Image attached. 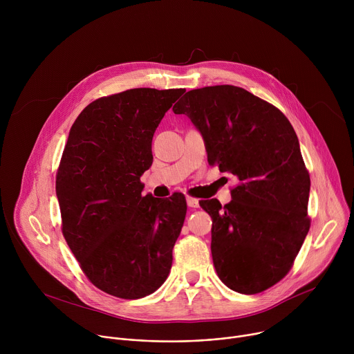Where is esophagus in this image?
Wrapping results in <instances>:
<instances>
[{
  "label": "esophagus",
  "mask_w": 354,
  "mask_h": 354,
  "mask_svg": "<svg viewBox=\"0 0 354 354\" xmlns=\"http://www.w3.org/2000/svg\"><path fill=\"white\" fill-rule=\"evenodd\" d=\"M186 203H187V206L192 207V209H197V207H198V200L194 198V197L187 196V197H186Z\"/></svg>",
  "instance_id": "34e87169"
}]
</instances>
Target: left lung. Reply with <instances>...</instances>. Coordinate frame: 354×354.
Instances as JSON below:
<instances>
[{
  "mask_svg": "<svg viewBox=\"0 0 354 354\" xmlns=\"http://www.w3.org/2000/svg\"><path fill=\"white\" fill-rule=\"evenodd\" d=\"M206 142L209 164L239 180L224 207L200 206L212 220V255L231 290L257 294L280 281L304 242L310 174L288 119L266 100L234 85L192 89L172 108Z\"/></svg>",
  "mask_w": 354,
  "mask_h": 354,
  "instance_id": "obj_1",
  "label": "left lung"
}]
</instances>
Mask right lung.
I'll list each match as a JSON object with an SVG mask.
<instances>
[{
    "label": "right lung",
    "instance_id": "add662e5",
    "mask_svg": "<svg viewBox=\"0 0 354 354\" xmlns=\"http://www.w3.org/2000/svg\"><path fill=\"white\" fill-rule=\"evenodd\" d=\"M185 89L134 88L93 100L75 119L56 178L63 235L85 276L111 295L158 290L172 266L186 200L142 196L154 133Z\"/></svg>",
    "mask_w": 354,
    "mask_h": 354
}]
</instances>
